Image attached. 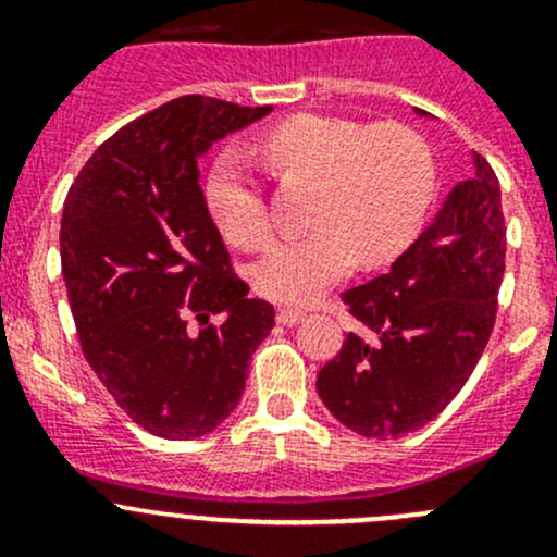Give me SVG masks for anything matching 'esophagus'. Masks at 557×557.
Instances as JSON below:
<instances>
[{
    "label": "esophagus",
    "instance_id": "34e87169",
    "mask_svg": "<svg viewBox=\"0 0 557 557\" xmlns=\"http://www.w3.org/2000/svg\"><path fill=\"white\" fill-rule=\"evenodd\" d=\"M305 318H307L305 312L288 310V307H283V310H277V323H283V325H299Z\"/></svg>",
    "mask_w": 557,
    "mask_h": 557
}]
</instances>
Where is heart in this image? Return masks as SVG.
I'll return each instance as SVG.
<instances>
[{"mask_svg":"<svg viewBox=\"0 0 557 557\" xmlns=\"http://www.w3.org/2000/svg\"><path fill=\"white\" fill-rule=\"evenodd\" d=\"M261 148L285 180H310L318 188L314 232L283 239L252 269L267 299L312 305L356 263L383 267L418 237L434 196V161L414 128L305 112L269 128ZM207 207L226 239L245 250L272 237L261 190L237 153H223L212 166Z\"/></svg>","mask_w":557,"mask_h":557,"instance_id":"heart-1","label":"heart"}]
</instances>
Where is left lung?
I'll use <instances>...</instances> for the list:
<instances>
[{
    "mask_svg": "<svg viewBox=\"0 0 557 557\" xmlns=\"http://www.w3.org/2000/svg\"><path fill=\"white\" fill-rule=\"evenodd\" d=\"M471 164L474 174L453 185L391 269L342 294L367 334L350 331L314 385L356 434L393 440L423 429L463 387L491 339L507 228L498 177L480 153Z\"/></svg>",
    "mask_w": 557,
    "mask_h": 557,
    "instance_id": "left-lung-1",
    "label": "left lung"
}]
</instances>
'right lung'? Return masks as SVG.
I'll use <instances>...</instances> for the list:
<instances>
[{
  "label": "right lung",
  "mask_w": 557,
  "mask_h": 557,
  "mask_svg": "<svg viewBox=\"0 0 557 557\" xmlns=\"http://www.w3.org/2000/svg\"><path fill=\"white\" fill-rule=\"evenodd\" d=\"M269 112L172 99L99 145L66 194L61 274L83 356L123 412L161 440H196L234 412L274 325V307L247 299L232 274L199 185L207 150Z\"/></svg>",
  "instance_id": "1"
}]
</instances>
